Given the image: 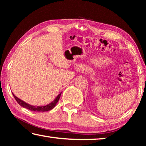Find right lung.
Listing matches in <instances>:
<instances>
[{"instance_id": "right-lung-1", "label": "right lung", "mask_w": 146, "mask_h": 146, "mask_svg": "<svg viewBox=\"0 0 146 146\" xmlns=\"http://www.w3.org/2000/svg\"><path fill=\"white\" fill-rule=\"evenodd\" d=\"M61 93H60V94H58L57 97H56L55 98V100H54L53 102L49 103V104H47L46 106H34L30 105L28 103L24 102L23 100H21L18 97H17L13 93V95L14 98H15L17 102H18L19 104L21 106H22V107H23L24 108H26V109H28L29 110L33 111L44 112V111H50V110H52L53 108H55V106H56V104H57L59 98H60V97Z\"/></svg>"}]
</instances>
